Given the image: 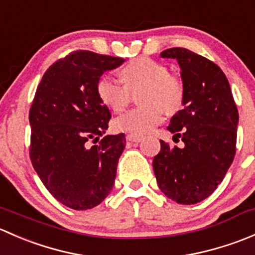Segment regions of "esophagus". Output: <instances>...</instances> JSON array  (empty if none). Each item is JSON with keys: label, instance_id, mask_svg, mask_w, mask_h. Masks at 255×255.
<instances>
[{"label": "esophagus", "instance_id": "1", "mask_svg": "<svg viewBox=\"0 0 255 255\" xmlns=\"http://www.w3.org/2000/svg\"><path fill=\"white\" fill-rule=\"evenodd\" d=\"M126 139H127L128 142L139 143L140 140L143 139V137H140V135H135V134H127L126 135Z\"/></svg>", "mask_w": 255, "mask_h": 255}]
</instances>
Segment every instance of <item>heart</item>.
<instances>
[{
    "label": "heart",
    "instance_id": "b5f03b06",
    "mask_svg": "<svg viewBox=\"0 0 255 255\" xmlns=\"http://www.w3.org/2000/svg\"><path fill=\"white\" fill-rule=\"evenodd\" d=\"M123 84L111 76L97 80L96 94L100 101L112 110L122 112L132 99V94L142 89L139 102L143 106L133 109L115 120L117 130L130 134H146L163 120L164 111L175 113L185 99V85L176 74L169 73L165 64L140 56L128 61L120 71Z\"/></svg>",
    "mask_w": 255,
    "mask_h": 255
}]
</instances>
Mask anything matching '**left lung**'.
Wrapping results in <instances>:
<instances>
[{
    "label": "left lung",
    "mask_w": 255,
    "mask_h": 255,
    "mask_svg": "<svg viewBox=\"0 0 255 255\" xmlns=\"http://www.w3.org/2000/svg\"><path fill=\"white\" fill-rule=\"evenodd\" d=\"M160 56L176 59L181 69L184 109L168 130L184 146L160 140L154 174L166 197L195 205L217 189L235 159L238 110L225 73L213 61L186 48L166 49Z\"/></svg>",
    "instance_id": "obj_1"
}]
</instances>
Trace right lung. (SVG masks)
<instances>
[{"mask_svg":"<svg viewBox=\"0 0 255 255\" xmlns=\"http://www.w3.org/2000/svg\"><path fill=\"white\" fill-rule=\"evenodd\" d=\"M123 61L71 51L49 66L35 91L29 110L30 161L51 196L73 210L97 206L115 185L126 138L123 133L104 135L111 112L97 97L96 84L104 71Z\"/></svg>","mask_w":255,"mask_h":255,"instance_id":"add662e5","label":"right lung"}]
</instances>
